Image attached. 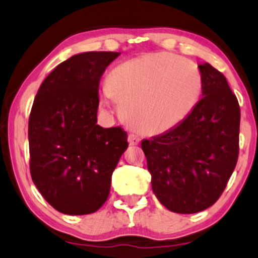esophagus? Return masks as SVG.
<instances>
[{
	"instance_id": "esophagus-1",
	"label": "esophagus",
	"mask_w": 258,
	"mask_h": 258,
	"mask_svg": "<svg viewBox=\"0 0 258 258\" xmlns=\"http://www.w3.org/2000/svg\"><path fill=\"white\" fill-rule=\"evenodd\" d=\"M140 137L138 134H134V133H132V134L129 135V143L130 145H139L140 144Z\"/></svg>"
}]
</instances>
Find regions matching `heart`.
Instances as JSON below:
<instances>
[{"mask_svg":"<svg viewBox=\"0 0 258 258\" xmlns=\"http://www.w3.org/2000/svg\"><path fill=\"white\" fill-rule=\"evenodd\" d=\"M203 86L196 63L172 52H152L115 66L108 75L102 98H114L133 126L161 134L195 110Z\"/></svg>","mask_w":258,"mask_h":258,"instance_id":"b5f03b06","label":"heart"}]
</instances>
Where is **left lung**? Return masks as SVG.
Masks as SVG:
<instances>
[{"label": "left lung", "mask_w": 258, "mask_h": 258, "mask_svg": "<svg viewBox=\"0 0 258 258\" xmlns=\"http://www.w3.org/2000/svg\"><path fill=\"white\" fill-rule=\"evenodd\" d=\"M203 98L176 128L141 141L151 185L162 206L193 214L220 198L239 157L240 106L225 76L198 65Z\"/></svg>", "instance_id": "8db88e82"}]
</instances>
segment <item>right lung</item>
<instances>
[{
	"instance_id": "obj_1",
	"label": "right lung",
	"mask_w": 258,
	"mask_h": 258,
	"mask_svg": "<svg viewBox=\"0 0 258 258\" xmlns=\"http://www.w3.org/2000/svg\"><path fill=\"white\" fill-rule=\"evenodd\" d=\"M120 52L88 51L57 65L39 87L29 115V168L46 202L69 215L95 213L128 148L120 126L97 124L101 77Z\"/></svg>"
}]
</instances>
